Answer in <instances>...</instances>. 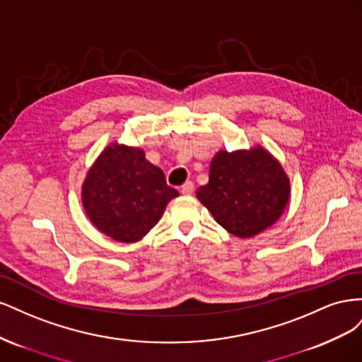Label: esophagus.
<instances>
[{
  "mask_svg": "<svg viewBox=\"0 0 362 362\" xmlns=\"http://www.w3.org/2000/svg\"><path fill=\"white\" fill-rule=\"evenodd\" d=\"M193 190H194V184L192 181H187V182L182 184V187H181V193L182 194L190 196L193 193Z\"/></svg>",
  "mask_w": 362,
  "mask_h": 362,
  "instance_id": "obj_1",
  "label": "esophagus"
}]
</instances>
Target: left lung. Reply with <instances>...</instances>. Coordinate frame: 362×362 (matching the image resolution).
Returning <instances> with one entry per match:
<instances>
[{
	"mask_svg": "<svg viewBox=\"0 0 362 362\" xmlns=\"http://www.w3.org/2000/svg\"><path fill=\"white\" fill-rule=\"evenodd\" d=\"M196 196L228 233L247 238L282 216L290 199V180L281 163L259 145L218 151L210 164V180Z\"/></svg>",
	"mask_w": 362,
	"mask_h": 362,
	"instance_id": "obj_1",
	"label": "left lung"
}]
</instances>
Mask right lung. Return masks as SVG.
<instances>
[{
    "label": "right lung",
    "instance_id": "obj_1",
    "mask_svg": "<svg viewBox=\"0 0 362 362\" xmlns=\"http://www.w3.org/2000/svg\"><path fill=\"white\" fill-rule=\"evenodd\" d=\"M178 194L166 184L163 170L145 158L144 149L113 141L87 172L81 202L103 234L119 243H136Z\"/></svg>",
    "mask_w": 362,
    "mask_h": 362
}]
</instances>
